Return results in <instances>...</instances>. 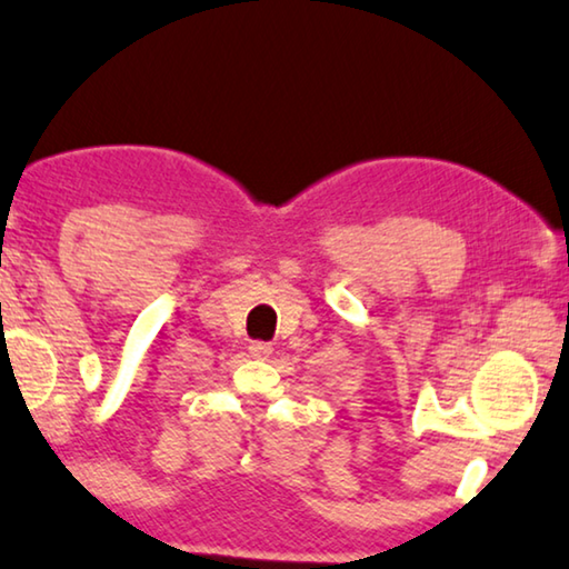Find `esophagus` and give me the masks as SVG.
Instances as JSON below:
<instances>
[{"label": "esophagus", "mask_w": 569, "mask_h": 569, "mask_svg": "<svg viewBox=\"0 0 569 569\" xmlns=\"http://www.w3.org/2000/svg\"><path fill=\"white\" fill-rule=\"evenodd\" d=\"M249 355H252L254 360H269V357H272V345H269V342H252V345H249Z\"/></svg>", "instance_id": "1"}]
</instances>
